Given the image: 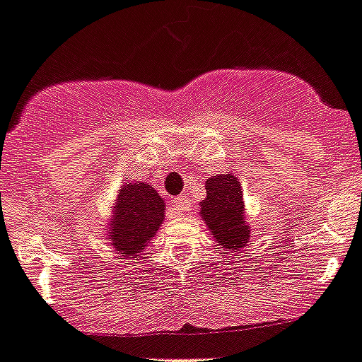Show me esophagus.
Instances as JSON below:
<instances>
[{
  "label": "esophagus",
  "mask_w": 362,
  "mask_h": 362,
  "mask_svg": "<svg viewBox=\"0 0 362 362\" xmlns=\"http://www.w3.org/2000/svg\"><path fill=\"white\" fill-rule=\"evenodd\" d=\"M170 209H173V213L176 214V216H180V214L186 213V211L189 209V200L186 199V197H177V199H174L173 202H170Z\"/></svg>",
  "instance_id": "34e87169"
}]
</instances>
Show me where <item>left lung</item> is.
I'll list each match as a JSON object with an SVG mask.
<instances>
[{
  "instance_id": "left-lung-1",
  "label": "left lung",
  "mask_w": 362,
  "mask_h": 362,
  "mask_svg": "<svg viewBox=\"0 0 362 362\" xmlns=\"http://www.w3.org/2000/svg\"><path fill=\"white\" fill-rule=\"evenodd\" d=\"M206 193L200 216L214 241L230 255L250 241V227L245 221V200L241 182L235 174H214L206 181Z\"/></svg>"
}]
</instances>
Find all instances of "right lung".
Instances as JSON below:
<instances>
[{
    "label": "right lung",
    "instance_id": "add662e5",
    "mask_svg": "<svg viewBox=\"0 0 362 362\" xmlns=\"http://www.w3.org/2000/svg\"><path fill=\"white\" fill-rule=\"evenodd\" d=\"M163 218L165 202L160 193L142 181L128 182L117 192L107 239L114 252L123 253L130 262L139 260L158 232Z\"/></svg>",
    "mask_w": 362,
    "mask_h": 362
}]
</instances>
